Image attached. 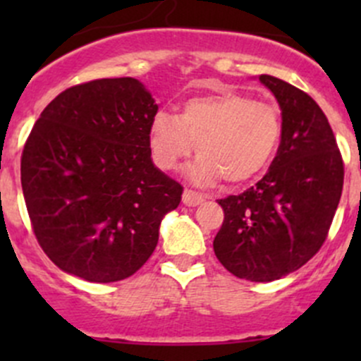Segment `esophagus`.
Masks as SVG:
<instances>
[{"label": "esophagus", "mask_w": 361, "mask_h": 361, "mask_svg": "<svg viewBox=\"0 0 361 361\" xmlns=\"http://www.w3.org/2000/svg\"><path fill=\"white\" fill-rule=\"evenodd\" d=\"M204 201V195L199 194V192H194V190H185L183 192V204H187V206H197V204H201Z\"/></svg>", "instance_id": "1"}]
</instances>
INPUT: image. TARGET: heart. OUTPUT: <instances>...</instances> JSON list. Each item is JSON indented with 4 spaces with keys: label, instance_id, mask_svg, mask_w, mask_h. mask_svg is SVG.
Wrapping results in <instances>:
<instances>
[{
    "label": "heart",
    "instance_id": "b5f03b06",
    "mask_svg": "<svg viewBox=\"0 0 361 361\" xmlns=\"http://www.w3.org/2000/svg\"><path fill=\"white\" fill-rule=\"evenodd\" d=\"M279 140V108L235 90L192 97L180 115L159 111L150 126L152 155L160 169H176L197 143L199 159L188 173L201 185L221 178L227 185L248 183L274 159Z\"/></svg>",
    "mask_w": 361,
    "mask_h": 361
}]
</instances>
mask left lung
Returning a JSON list of instances; mask_svg holds the SVG:
<instances>
[{
	"instance_id": "left-lung-1",
	"label": "left lung",
	"mask_w": 361,
	"mask_h": 361,
	"mask_svg": "<svg viewBox=\"0 0 361 361\" xmlns=\"http://www.w3.org/2000/svg\"><path fill=\"white\" fill-rule=\"evenodd\" d=\"M258 78L281 106V143L255 187L218 201L225 216L213 250L234 276L267 283L300 269L323 246L344 162L329 118L309 94L276 76Z\"/></svg>"
}]
</instances>
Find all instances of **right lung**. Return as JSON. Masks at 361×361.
I'll list each match as a JSON object with an SVG mask.
<instances>
[{"label":"right lung","mask_w":361,"mask_h":361,"mask_svg":"<svg viewBox=\"0 0 361 361\" xmlns=\"http://www.w3.org/2000/svg\"><path fill=\"white\" fill-rule=\"evenodd\" d=\"M159 106L130 76L69 87L36 120L20 157L29 220L47 257L85 281L113 283L154 253L183 187L152 162Z\"/></svg>","instance_id":"obj_1"}]
</instances>
